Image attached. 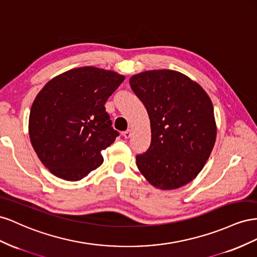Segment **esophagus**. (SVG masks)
<instances>
[{
    "instance_id": "esophagus-1",
    "label": "esophagus",
    "mask_w": 257,
    "mask_h": 257,
    "mask_svg": "<svg viewBox=\"0 0 257 257\" xmlns=\"http://www.w3.org/2000/svg\"><path fill=\"white\" fill-rule=\"evenodd\" d=\"M131 134H133V130H131V129H128L127 131H124V133L122 134V136H123V138H124V139H129V138L131 137Z\"/></svg>"
}]
</instances>
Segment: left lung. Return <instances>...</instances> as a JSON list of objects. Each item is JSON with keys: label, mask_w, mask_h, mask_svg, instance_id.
Masks as SVG:
<instances>
[{"label": "left lung", "mask_w": 257, "mask_h": 257, "mask_svg": "<svg viewBox=\"0 0 257 257\" xmlns=\"http://www.w3.org/2000/svg\"><path fill=\"white\" fill-rule=\"evenodd\" d=\"M146 107L152 142L137 166L154 187L171 190L193 181L206 165L216 140L212 101L206 90L173 70H151L129 79Z\"/></svg>", "instance_id": "8db88e82"}]
</instances>
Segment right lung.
I'll list each match as a JSON object with an SVG mask.
<instances>
[{
    "label": "right lung",
    "mask_w": 257,
    "mask_h": 257,
    "mask_svg": "<svg viewBox=\"0 0 257 257\" xmlns=\"http://www.w3.org/2000/svg\"><path fill=\"white\" fill-rule=\"evenodd\" d=\"M123 79L115 71L80 67L51 78L35 97L29 137L56 177L79 181L103 163L101 151L118 136L104 104Z\"/></svg>",
    "instance_id": "obj_1"
}]
</instances>
